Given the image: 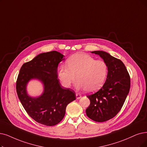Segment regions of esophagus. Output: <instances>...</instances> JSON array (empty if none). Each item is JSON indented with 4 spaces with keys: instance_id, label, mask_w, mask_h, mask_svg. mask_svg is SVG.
<instances>
[{
    "instance_id": "obj_1",
    "label": "esophagus",
    "mask_w": 147,
    "mask_h": 147,
    "mask_svg": "<svg viewBox=\"0 0 147 147\" xmlns=\"http://www.w3.org/2000/svg\"><path fill=\"white\" fill-rule=\"evenodd\" d=\"M76 96H77V99H80L81 98V95H80V94H79L78 93H76Z\"/></svg>"
}]
</instances>
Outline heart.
<instances>
[{"label":"heart","instance_id":"b5f03b06","mask_svg":"<svg viewBox=\"0 0 147 147\" xmlns=\"http://www.w3.org/2000/svg\"><path fill=\"white\" fill-rule=\"evenodd\" d=\"M66 64H62L58 70V78L64 87H70L77 79L78 89L93 92L101 89L106 81L109 67L104 60L78 53L70 57Z\"/></svg>","mask_w":147,"mask_h":147}]
</instances>
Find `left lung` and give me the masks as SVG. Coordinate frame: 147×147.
Wrapping results in <instances>:
<instances>
[{"instance_id": "left-lung-1", "label": "left lung", "mask_w": 147, "mask_h": 147, "mask_svg": "<svg viewBox=\"0 0 147 147\" xmlns=\"http://www.w3.org/2000/svg\"><path fill=\"white\" fill-rule=\"evenodd\" d=\"M100 56L109 67L108 75L98 92L87 96L90 104L86 110L89 118L95 122H105L119 113L130 89V77L123 62L104 51H93Z\"/></svg>"}]
</instances>
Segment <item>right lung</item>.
<instances>
[{
    "mask_svg": "<svg viewBox=\"0 0 147 147\" xmlns=\"http://www.w3.org/2000/svg\"><path fill=\"white\" fill-rule=\"evenodd\" d=\"M64 56L57 51L38 55L22 65L16 81V91L27 113L36 122L54 126L64 118L68 104L76 99L75 92L63 88L58 78V65ZM33 78L42 80L45 91L38 98H32L26 93V86Z\"/></svg>",
    "mask_w": 147,
    "mask_h": 147,
    "instance_id": "obj_1",
    "label": "right lung"
}]
</instances>
